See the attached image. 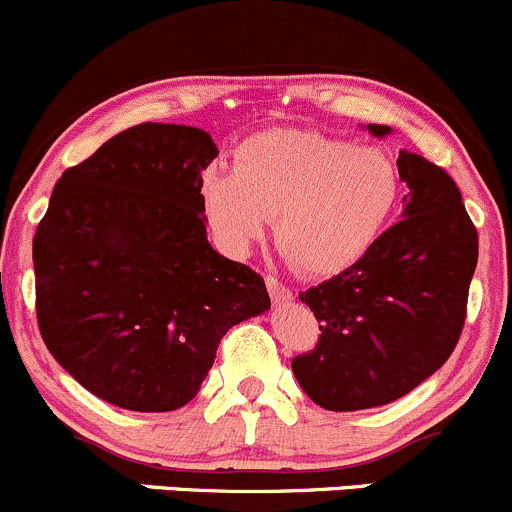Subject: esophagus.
Wrapping results in <instances>:
<instances>
[{
    "label": "esophagus",
    "mask_w": 512,
    "mask_h": 512,
    "mask_svg": "<svg viewBox=\"0 0 512 512\" xmlns=\"http://www.w3.org/2000/svg\"><path fill=\"white\" fill-rule=\"evenodd\" d=\"M266 288H268V293H271V300H273V303H276V305L288 303V300H293L291 288L283 286V283L278 281V278L266 276Z\"/></svg>",
    "instance_id": "1"
}]
</instances>
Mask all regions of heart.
Listing matches in <instances>:
<instances>
[{
  "label": "heart",
  "instance_id": "b5f03b06",
  "mask_svg": "<svg viewBox=\"0 0 512 512\" xmlns=\"http://www.w3.org/2000/svg\"><path fill=\"white\" fill-rule=\"evenodd\" d=\"M199 199L226 254H249L278 214L276 244L288 261L305 276H335L382 234L399 202V172L372 147L276 128L241 142L234 170L204 172Z\"/></svg>",
  "mask_w": 512,
  "mask_h": 512
}]
</instances>
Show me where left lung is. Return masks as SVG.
I'll list each match as a JSON object with an SVG mask.
<instances>
[{
    "mask_svg": "<svg viewBox=\"0 0 512 512\" xmlns=\"http://www.w3.org/2000/svg\"><path fill=\"white\" fill-rule=\"evenodd\" d=\"M374 138L392 130L367 125ZM402 221L330 281L300 293L320 323L318 345L291 362L318 407L357 412L419 387L451 357L478 263V231L449 172L399 152Z\"/></svg>",
    "mask_w": 512,
    "mask_h": 512,
    "instance_id": "obj_1",
    "label": "left lung"
}]
</instances>
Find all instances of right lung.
Here are the masks:
<instances>
[{"instance_id": "add662e5", "label": "right lung", "mask_w": 512, "mask_h": 512, "mask_svg": "<svg viewBox=\"0 0 512 512\" xmlns=\"http://www.w3.org/2000/svg\"><path fill=\"white\" fill-rule=\"evenodd\" d=\"M219 155L192 125L142 123L68 167L34 236L36 318L56 362L103 402L175 412L266 283L207 241L199 182Z\"/></svg>"}]
</instances>
